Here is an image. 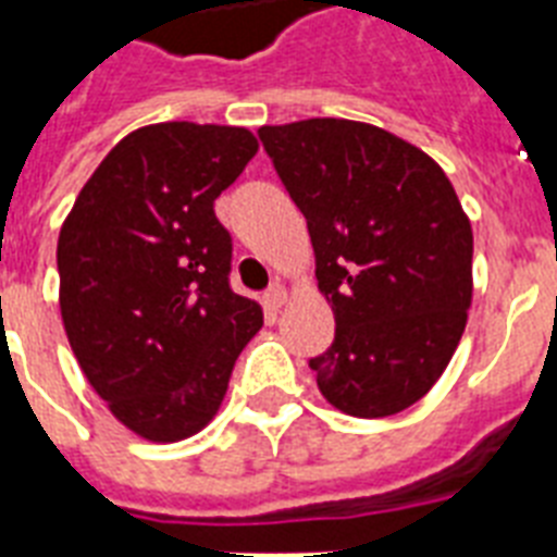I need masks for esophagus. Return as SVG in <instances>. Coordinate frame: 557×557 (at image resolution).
<instances>
[{
	"mask_svg": "<svg viewBox=\"0 0 557 557\" xmlns=\"http://www.w3.org/2000/svg\"><path fill=\"white\" fill-rule=\"evenodd\" d=\"M286 300H288V292L283 286H280V283H274V286H271L269 292L262 295V304L269 306V309H274V312H277L280 306L286 304Z\"/></svg>",
	"mask_w": 557,
	"mask_h": 557,
	"instance_id": "1",
	"label": "esophagus"
}]
</instances>
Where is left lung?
Returning a JSON list of instances; mask_svg holds the SVG:
<instances>
[{"mask_svg":"<svg viewBox=\"0 0 557 557\" xmlns=\"http://www.w3.org/2000/svg\"><path fill=\"white\" fill-rule=\"evenodd\" d=\"M306 216L335 341L309 367L332 407L381 419L436 384L466 332L474 234L436 161L361 121L260 126Z\"/></svg>","mask_w":557,"mask_h":557,"instance_id":"obj_1","label":"left lung"}]
</instances>
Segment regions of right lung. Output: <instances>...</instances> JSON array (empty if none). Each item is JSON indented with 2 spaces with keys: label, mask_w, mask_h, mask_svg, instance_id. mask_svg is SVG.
I'll return each mask as SVG.
<instances>
[{
  "label": "right lung",
  "mask_w": 557,
  "mask_h": 557,
  "mask_svg": "<svg viewBox=\"0 0 557 557\" xmlns=\"http://www.w3.org/2000/svg\"><path fill=\"white\" fill-rule=\"evenodd\" d=\"M243 126H141L83 185L57 239L74 358L117 422L150 442L199 433L262 309L236 295L213 201L257 156Z\"/></svg>",
  "instance_id": "1"
}]
</instances>
